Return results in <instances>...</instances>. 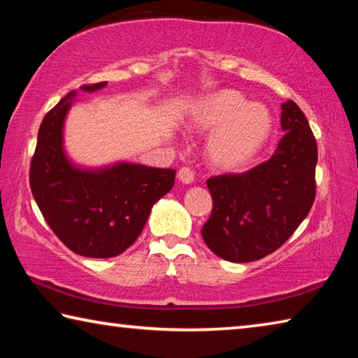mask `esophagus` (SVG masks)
I'll return each instance as SVG.
<instances>
[{"instance_id": "34e87169", "label": "esophagus", "mask_w": 358, "mask_h": 358, "mask_svg": "<svg viewBox=\"0 0 358 358\" xmlns=\"http://www.w3.org/2000/svg\"><path fill=\"white\" fill-rule=\"evenodd\" d=\"M177 177H178V180L181 181V183H185V185H191L192 181H194V173H192L191 169H187V167L180 169L178 173H177Z\"/></svg>"}]
</instances>
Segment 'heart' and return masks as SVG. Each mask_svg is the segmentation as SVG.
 Listing matches in <instances>:
<instances>
[{
  "mask_svg": "<svg viewBox=\"0 0 358 358\" xmlns=\"http://www.w3.org/2000/svg\"><path fill=\"white\" fill-rule=\"evenodd\" d=\"M186 128L212 131L205 142L208 164L234 172L250 164L268 145L275 131V117L262 102H250L237 90H217L194 101Z\"/></svg>",
  "mask_w": 358,
  "mask_h": 358,
  "instance_id": "heart-1",
  "label": "heart"
}]
</instances>
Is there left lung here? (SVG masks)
<instances>
[{
    "mask_svg": "<svg viewBox=\"0 0 358 358\" xmlns=\"http://www.w3.org/2000/svg\"><path fill=\"white\" fill-rule=\"evenodd\" d=\"M281 129L286 134L268 161L207 180L213 210L202 237L217 257L245 264L268 256L310 213L317 145L294 101L281 104Z\"/></svg>",
    "mask_w": 358,
    "mask_h": 358,
    "instance_id": "left-lung-1",
    "label": "left lung"
}]
</instances>
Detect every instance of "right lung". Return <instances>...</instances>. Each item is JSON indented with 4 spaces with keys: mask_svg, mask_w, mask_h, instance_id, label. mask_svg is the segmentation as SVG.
<instances>
[{
    "mask_svg": "<svg viewBox=\"0 0 358 358\" xmlns=\"http://www.w3.org/2000/svg\"><path fill=\"white\" fill-rule=\"evenodd\" d=\"M106 85L80 90L94 93ZM77 94H66L42 120L29 186L42 216L71 251L108 259L137 240L153 205L173 187L175 171L128 161L99 167L77 164L64 147V123Z\"/></svg>",
    "mask_w": 358,
    "mask_h": 358,
    "instance_id": "right-lung-1",
    "label": "right lung"
}]
</instances>
